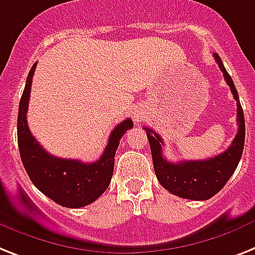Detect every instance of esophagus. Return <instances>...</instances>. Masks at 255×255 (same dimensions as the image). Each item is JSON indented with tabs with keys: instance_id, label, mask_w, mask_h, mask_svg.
<instances>
[{
	"instance_id": "obj_1",
	"label": "esophagus",
	"mask_w": 255,
	"mask_h": 255,
	"mask_svg": "<svg viewBox=\"0 0 255 255\" xmlns=\"http://www.w3.org/2000/svg\"><path fill=\"white\" fill-rule=\"evenodd\" d=\"M132 115H133V118H134V121H140V119H141V117H142V111L141 110H136L134 109V111L133 113H132Z\"/></svg>"
}]
</instances>
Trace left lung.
<instances>
[{
  "label": "left lung",
  "mask_w": 255,
  "mask_h": 255,
  "mask_svg": "<svg viewBox=\"0 0 255 255\" xmlns=\"http://www.w3.org/2000/svg\"><path fill=\"white\" fill-rule=\"evenodd\" d=\"M214 57L224 74L225 81L237 102L239 131L229 148L208 160L169 162L163 158V141L160 134L150 128H144L150 144L153 166L157 179L163 188H166L169 192L183 199L207 200L216 195L235 173L236 167L241 160L244 144H245V118L240 103L239 93L233 84V80L225 69L220 56L214 53Z\"/></svg>",
  "instance_id": "8db88e82"
}]
</instances>
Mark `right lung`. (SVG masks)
<instances>
[{
  "mask_svg": "<svg viewBox=\"0 0 255 255\" xmlns=\"http://www.w3.org/2000/svg\"><path fill=\"white\" fill-rule=\"evenodd\" d=\"M35 63L26 80L18 111V146L20 160L35 187L57 204L68 208H80L97 200L109 187L114 173L115 153L119 140L126 131L133 127L131 119H126L114 128L103 154L95 162L59 158L41 148L27 126V109Z\"/></svg>",
  "mask_w": 255,
  "mask_h": 255,
  "instance_id": "add662e5",
  "label": "right lung"
}]
</instances>
